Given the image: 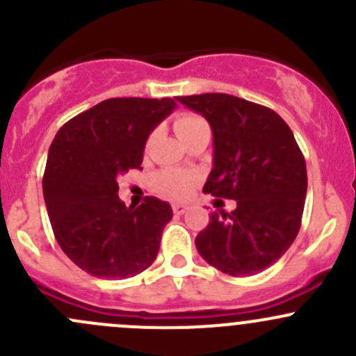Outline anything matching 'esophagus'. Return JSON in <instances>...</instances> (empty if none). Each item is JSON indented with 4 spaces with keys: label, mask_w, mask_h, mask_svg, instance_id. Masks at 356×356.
Segmentation results:
<instances>
[{
    "label": "esophagus",
    "mask_w": 356,
    "mask_h": 356,
    "mask_svg": "<svg viewBox=\"0 0 356 356\" xmlns=\"http://www.w3.org/2000/svg\"><path fill=\"white\" fill-rule=\"evenodd\" d=\"M188 204H184V203H174L172 204V210H174V213L175 215H182V213H186V211H188Z\"/></svg>",
    "instance_id": "34e87169"
}]
</instances>
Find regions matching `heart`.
Returning a JSON list of instances; mask_svg holds the SVG:
<instances>
[{
    "instance_id": "obj_1",
    "label": "heart",
    "mask_w": 356,
    "mask_h": 356,
    "mask_svg": "<svg viewBox=\"0 0 356 356\" xmlns=\"http://www.w3.org/2000/svg\"><path fill=\"white\" fill-rule=\"evenodd\" d=\"M174 129L175 132H177L179 138H181L182 141H186V139L191 138V136L196 134L198 131L208 129V124L203 118L198 117V115L182 113L179 115L177 120H175ZM152 139L153 136L149 138L148 143H152ZM198 182L200 175L196 174V172L174 170V168L158 172L155 177V186L158 193H161V195L172 200H188L189 196L195 193Z\"/></svg>"
}]
</instances>
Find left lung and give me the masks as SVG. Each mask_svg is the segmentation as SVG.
Returning <instances> with one entry per match:
<instances>
[{
  "mask_svg": "<svg viewBox=\"0 0 356 356\" xmlns=\"http://www.w3.org/2000/svg\"><path fill=\"white\" fill-rule=\"evenodd\" d=\"M213 132V168L203 193L238 203L215 211L196 236L200 254L232 277L261 272L296 239L307 196V165L289 125L267 106L224 95L179 96Z\"/></svg>",
  "mask_w": 356,
  "mask_h": 356,
  "instance_id": "1",
  "label": "left lung"
}]
</instances>
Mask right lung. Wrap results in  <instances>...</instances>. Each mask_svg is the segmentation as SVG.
<instances>
[{"label":"right lung","mask_w":356,"mask_h":356,"mask_svg":"<svg viewBox=\"0 0 356 356\" xmlns=\"http://www.w3.org/2000/svg\"><path fill=\"white\" fill-rule=\"evenodd\" d=\"M175 106L172 98L105 99L62 125L49 146L42 195L53 232L95 277H134L155 261L170 204L146 196L127 208L117 179L141 168L149 134Z\"/></svg>","instance_id":"obj_1"}]
</instances>
